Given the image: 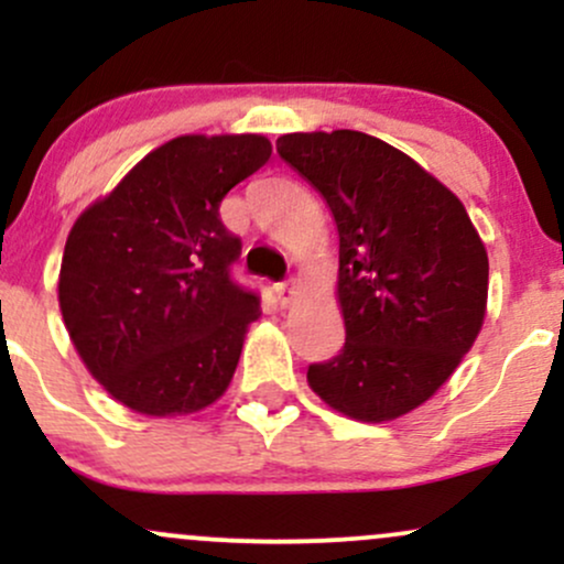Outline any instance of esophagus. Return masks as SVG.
Instances as JSON below:
<instances>
[{
	"mask_svg": "<svg viewBox=\"0 0 564 564\" xmlns=\"http://www.w3.org/2000/svg\"><path fill=\"white\" fill-rule=\"evenodd\" d=\"M273 291H275L278 302H281V304H289L291 300H294V294H296V281H286V283H275V286H273Z\"/></svg>",
	"mask_w": 564,
	"mask_h": 564,
	"instance_id": "esophagus-1",
	"label": "esophagus"
}]
</instances>
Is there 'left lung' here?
<instances>
[{
  "label": "left lung",
  "instance_id": "obj_1",
  "mask_svg": "<svg viewBox=\"0 0 564 564\" xmlns=\"http://www.w3.org/2000/svg\"><path fill=\"white\" fill-rule=\"evenodd\" d=\"M278 153L332 209L345 347L307 368L326 405L392 422L435 394L475 345L488 307V251L464 204L390 142L294 132Z\"/></svg>",
  "mask_w": 564,
  "mask_h": 564
}]
</instances>
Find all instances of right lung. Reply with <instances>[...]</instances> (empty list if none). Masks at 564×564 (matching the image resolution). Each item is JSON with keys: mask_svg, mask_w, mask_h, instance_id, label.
Returning a JSON list of instances; mask_svg holds the SVG:
<instances>
[{"mask_svg": "<svg viewBox=\"0 0 564 564\" xmlns=\"http://www.w3.org/2000/svg\"><path fill=\"white\" fill-rule=\"evenodd\" d=\"M262 134H183L82 212L57 302L102 390L145 416H187L228 390L257 294L230 281L241 241L219 219L230 187L268 164Z\"/></svg>", "mask_w": 564, "mask_h": 564, "instance_id": "obj_1", "label": "right lung"}]
</instances>
